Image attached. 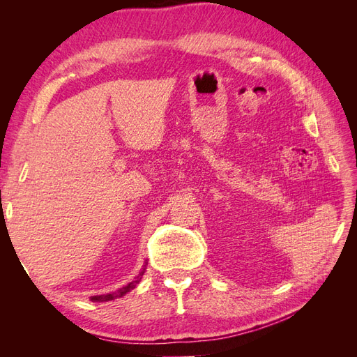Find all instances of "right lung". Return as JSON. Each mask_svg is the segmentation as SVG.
<instances>
[{
    "instance_id": "1",
    "label": "right lung",
    "mask_w": 357,
    "mask_h": 357,
    "mask_svg": "<svg viewBox=\"0 0 357 357\" xmlns=\"http://www.w3.org/2000/svg\"><path fill=\"white\" fill-rule=\"evenodd\" d=\"M144 274V269L142 273H139V275H138V278L137 280H134V282H131L129 284H126L125 287H122V289H119V290H116V291H113V294H105V295H98V296H92L91 298V301H96V302H107V301H113V299H117V298H121V296H123V295H126L128 291H131L138 283H139V280H142V275Z\"/></svg>"
}]
</instances>
